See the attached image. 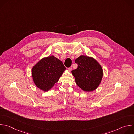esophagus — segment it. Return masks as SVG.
<instances>
[{"label":"esophagus","mask_w":134,"mask_h":134,"mask_svg":"<svg viewBox=\"0 0 134 134\" xmlns=\"http://www.w3.org/2000/svg\"><path fill=\"white\" fill-rule=\"evenodd\" d=\"M68 70L69 71H71L72 70V68L69 67V68H68Z\"/></svg>","instance_id":"obj_1"}]
</instances>
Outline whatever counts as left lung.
Wrapping results in <instances>:
<instances>
[{
  "label": "left lung",
  "instance_id": "1",
  "mask_svg": "<svg viewBox=\"0 0 134 134\" xmlns=\"http://www.w3.org/2000/svg\"><path fill=\"white\" fill-rule=\"evenodd\" d=\"M75 63L78 65L77 69L71 71L77 85L87 92L93 91L99 85L103 71L100 65L91 57L81 55Z\"/></svg>",
  "mask_w": 134,
  "mask_h": 134
}]
</instances>
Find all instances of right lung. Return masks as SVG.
I'll return each instance as SVG.
<instances>
[{
    "label": "right lung",
    "mask_w": 134,
    "mask_h": 134,
    "mask_svg": "<svg viewBox=\"0 0 134 134\" xmlns=\"http://www.w3.org/2000/svg\"><path fill=\"white\" fill-rule=\"evenodd\" d=\"M66 69L62 62L53 55L44 58L32 69L34 83L40 89L48 91L58 81Z\"/></svg>",
    "instance_id": "add662e5"
}]
</instances>
